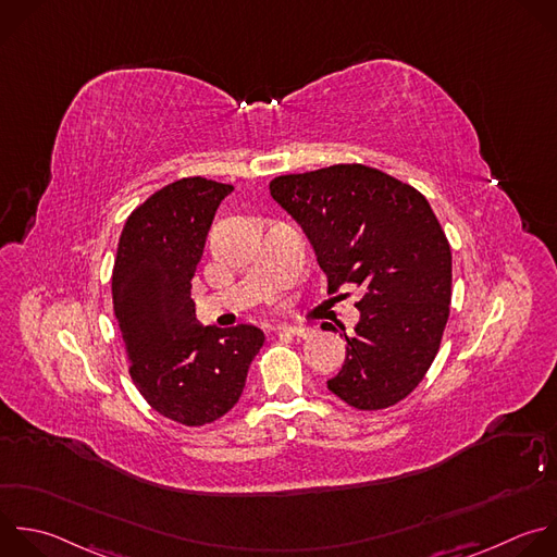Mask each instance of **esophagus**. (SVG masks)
Returning a JSON list of instances; mask_svg holds the SVG:
<instances>
[{"instance_id": "esophagus-1", "label": "esophagus", "mask_w": 557, "mask_h": 557, "mask_svg": "<svg viewBox=\"0 0 557 557\" xmlns=\"http://www.w3.org/2000/svg\"><path fill=\"white\" fill-rule=\"evenodd\" d=\"M280 332H286V334H293V336H299V338H310L314 334V330L306 327V325H282Z\"/></svg>"}]
</instances>
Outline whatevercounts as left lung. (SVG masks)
<instances>
[{"label":"left lung","instance_id":"left-lung-1","mask_svg":"<svg viewBox=\"0 0 557 557\" xmlns=\"http://www.w3.org/2000/svg\"><path fill=\"white\" fill-rule=\"evenodd\" d=\"M271 197L304 230L327 293L360 286V319L327 389L360 411L407 398L437 356L450 314L453 256L429 201L362 163L275 176Z\"/></svg>","mask_w":557,"mask_h":557}]
</instances>
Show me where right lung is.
I'll return each mask as SVG.
<instances>
[{
    "label": "right lung",
    "mask_w": 557,
    "mask_h": 557,
    "mask_svg": "<svg viewBox=\"0 0 557 557\" xmlns=\"http://www.w3.org/2000/svg\"><path fill=\"white\" fill-rule=\"evenodd\" d=\"M234 185L203 176L178 178L128 219L113 264V312L128 374L163 418L203 426L240 400L264 332L240 323L201 325L190 297L206 238Z\"/></svg>",
    "instance_id": "right-lung-1"
}]
</instances>
